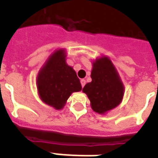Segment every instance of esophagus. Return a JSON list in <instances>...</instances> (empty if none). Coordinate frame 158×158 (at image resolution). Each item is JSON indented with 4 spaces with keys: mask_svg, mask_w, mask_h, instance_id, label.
Instances as JSON below:
<instances>
[{
    "mask_svg": "<svg viewBox=\"0 0 158 158\" xmlns=\"http://www.w3.org/2000/svg\"><path fill=\"white\" fill-rule=\"evenodd\" d=\"M81 87L83 88L86 84V81H85V79H81Z\"/></svg>",
    "mask_w": 158,
    "mask_h": 158,
    "instance_id": "esophagus-1",
    "label": "esophagus"
}]
</instances>
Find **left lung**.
Wrapping results in <instances>:
<instances>
[{"label": "left lung", "mask_w": 158, "mask_h": 158, "mask_svg": "<svg viewBox=\"0 0 158 158\" xmlns=\"http://www.w3.org/2000/svg\"><path fill=\"white\" fill-rule=\"evenodd\" d=\"M91 78L92 81L85 85L82 91L88 95L95 112L105 114L122 102L123 83L108 57L103 56L94 61Z\"/></svg>", "instance_id": "8db88e82"}]
</instances>
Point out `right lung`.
Here are the masks:
<instances>
[{
	"label": "right lung",
	"instance_id": "right-lung-1",
	"mask_svg": "<svg viewBox=\"0 0 158 158\" xmlns=\"http://www.w3.org/2000/svg\"><path fill=\"white\" fill-rule=\"evenodd\" d=\"M66 52L59 49L50 56L39 71L36 85L40 99L54 109L63 108L74 92L81 90L76 71L66 64Z\"/></svg>",
	"mask_w": 158,
	"mask_h": 158
}]
</instances>
